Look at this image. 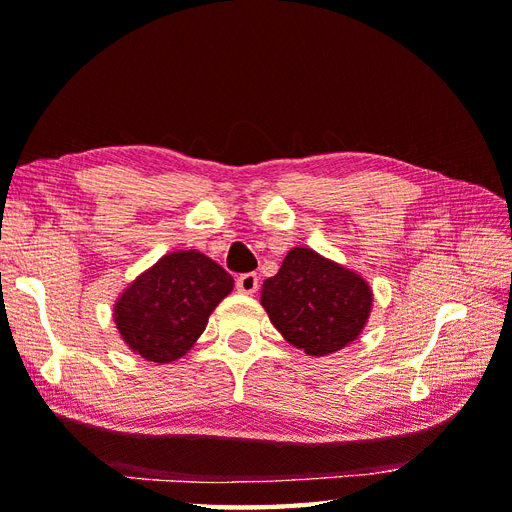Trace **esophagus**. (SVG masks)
<instances>
[{"label":"esophagus","instance_id":"esophagus-1","mask_svg":"<svg viewBox=\"0 0 512 512\" xmlns=\"http://www.w3.org/2000/svg\"><path fill=\"white\" fill-rule=\"evenodd\" d=\"M235 286L239 292H244V295H253L259 286V279L255 273H244L235 279Z\"/></svg>","mask_w":512,"mask_h":512}]
</instances>
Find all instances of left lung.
Wrapping results in <instances>:
<instances>
[{
	"label": "left lung",
	"mask_w": 512,
	"mask_h": 512,
	"mask_svg": "<svg viewBox=\"0 0 512 512\" xmlns=\"http://www.w3.org/2000/svg\"><path fill=\"white\" fill-rule=\"evenodd\" d=\"M367 281L312 248H292L262 286V306L281 336L310 356H328L358 339L372 312Z\"/></svg>",
	"instance_id": "8db88e82"
}]
</instances>
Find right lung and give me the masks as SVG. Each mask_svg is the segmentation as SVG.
Instances as JSON below:
<instances>
[{
  "mask_svg": "<svg viewBox=\"0 0 512 512\" xmlns=\"http://www.w3.org/2000/svg\"><path fill=\"white\" fill-rule=\"evenodd\" d=\"M233 284V277L200 250H176L121 292L114 306L116 328L132 352L171 363L191 350Z\"/></svg>",
  "mask_w": 512,
  "mask_h": 512,
  "instance_id": "right-lung-1",
  "label": "right lung"
}]
</instances>
